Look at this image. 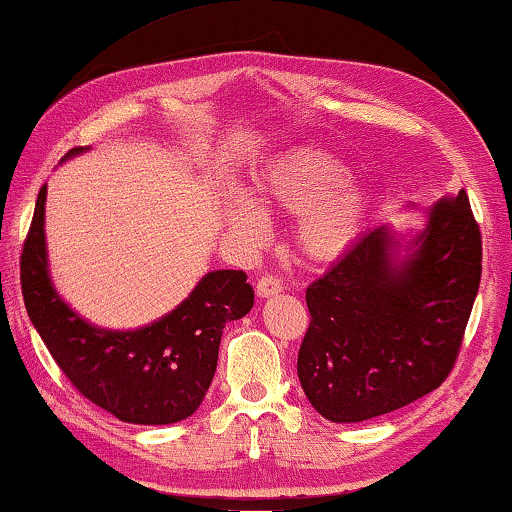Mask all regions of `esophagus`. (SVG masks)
<instances>
[{"label":"esophagus","instance_id":"obj_1","mask_svg":"<svg viewBox=\"0 0 512 512\" xmlns=\"http://www.w3.org/2000/svg\"><path fill=\"white\" fill-rule=\"evenodd\" d=\"M281 290H283V281L276 279V276H263V279H258V283H256V295L258 297L279 295Z\"/></svg>","mask_w":512,"mask_h":512}]
</instances>
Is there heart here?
<instances>
[{
  "label": "heart",
  "mask_w": 512,
  "mask_h": 512,
  "mask_svg": "<svg viewBox=\"0 0 512 512\" xmlns=\"http://www.w3.org/2000/svg\"><path fill=\"white\" fill-rule=\"evenodd\" d=\"M347 167L324 152H295L276 163L258 181L263 206L301 215L297 245L308 258L333 261L354 245L370 213V195L358 183H345ZM226 222L236 236L258 240L265 233V213L245 195L226 204Z\"/></svg>",
  "instance_id": "1"
}]
</instances>
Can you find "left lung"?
Instances as JSON below:
<instances>
[{
  "label": "left lung",
  "mask_w": 512,
  "mask_h": 512,
  "mask_svg": "<svg viewBox=\"0 0 512 512\" xmlns=\"http://www.w3.org/2000/svg\"><path fill=\"white\" fill-rule=\"evenodd\" d=\"M390 226L363 233L306 290L311 324L297 374L308 401L338 424L413 404L447 379L481 283V231L467 192L429 208L399 254Z\"/></svg>",
  "instance_id": "left-lung-1"
}]
</instances>
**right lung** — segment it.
<instances>
[{"instance_id":"obj_1","label":"right lung","mask_w":512,"mask_h":512,"mask_svg":"<svg viewBox=\"0 0 512 512\" xmlns=\"http://www.w3.org/2000/svg\"><path fill=\"white\" fill-rule=\"evenodd\" d=\"M77 147L65 158L83 154ZM47 186L20 256L29 320L63 374L92 404L131 424H174L190 417L211 388L222 329L245 317L254 290L242 270H215L161 320L136 331H108L83 320L58 295L47 267Z\"/></svg>"}]
</instances>
